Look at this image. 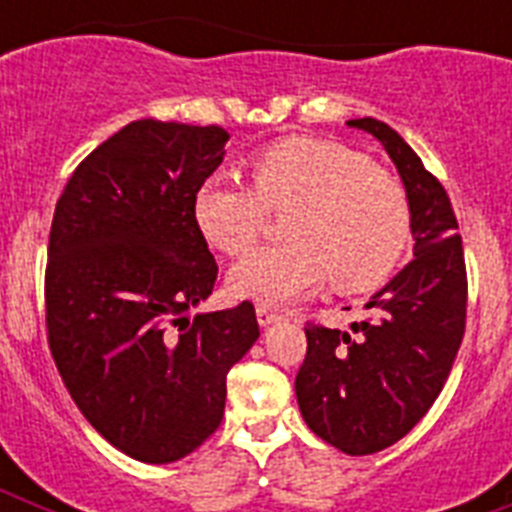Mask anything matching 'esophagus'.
I'll list each match as a JSON object with an SVG mask.
<instances>
[{"label":"esophagus","instance_id":"esophagus-1","mask_svg":"<svg viewBox=\"0 0 512 512\" xmlns=\"http://www.w3.org/2000/svg\"><path fill=\"white\" fill-rule=\"evenodd\" d=\"M282 318V315H279L277 310H271V307H266V305H259L256 307V320H259V325H271V323H277V320Z\"/></svg>","mask_w":512,"mask_h":512}]
</instances>
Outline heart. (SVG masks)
<instances>
[{"mask_svg": "<svg viewBox=\"0 0 512 512\" xmlns=\"http://www.w3.org/2000/svg\"><path fill=\"white\" fill-rule=\"evenodd\" d=\"M253 187L207 176L192 200L194 225L217 251L238 256L264 230L266 207L287 210L289 241L256 248L230 269V292L287 305L325 279L343 292L390 277L410 241V202L395 176L330 140L289 138L251 161Z\"/></svg>", "mask_w": 512, "mask_h": 512, "instance_id": "heart-1", "label": "heart"}]
</instances>
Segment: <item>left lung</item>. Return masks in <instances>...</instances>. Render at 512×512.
<instances>
[{
  "label": "left lung",
  "instance_id": "left-lung-1",
  "mask_svg": "<svg viewBox=\"0 0 512 512\" xmlns=\"http://www.w3.org/2000/svg\"><path fill=\"white\" fill-rule=\"evenodd\" d=\"M384 146L410 202L413 261L366 302L351 330L307 323L295 379L307 428L351 456L413 431L449 379L467 323V269L449 194L418 153L374 117L348 120Z\"/></svg>",
  "mask_w": 512,
  "mask_h": 512
}]
</instances>
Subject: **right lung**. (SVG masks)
Returning a JSON list of instances; mask_svg holds the SVG:
<instances>
[{
    "label": "right lung",
    "instance_id": "right-lung-1",
    "mask_svg": "<svg viewBox=\"0 0 512 512\" xmlns=\"http://www.w3.org/2000/svg\"><path fill=\"white\" fill-rule=\"evenodd\" d=\"M217 125L135 120L56 202L45 323L58 372L102 438L146 464L192 454L225 413V377L259 338L251 302L217 312L194 192L223 164Z\"/></svg>",
    "mask_w": 512,
    "mask_h": 512
}]
</instances>
